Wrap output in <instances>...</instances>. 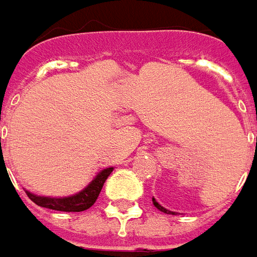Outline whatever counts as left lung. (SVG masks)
Here are the masks:
<instances>
[{
	"label": "left lung",
	"mask_w": 257,
	"mask_h": 257,
	"mask_svg": "<svg viewBox=\"0 0 257 257\" xmlns=\"http://www.w3.org/2000/svg\"><path fill=\"white\" fill-rule=\"evenodd\" d=\"M152 202H154V205H155V208L159 209L161 212H164V213H169V215H171V213H172V215H175L173 212H171V210H166V209H165L164 206H161V205H159V203H158V202H156V200L154 199V198H152Z\"/></svg>",
	"instance_id": "8db88e82"
}]
</instances>
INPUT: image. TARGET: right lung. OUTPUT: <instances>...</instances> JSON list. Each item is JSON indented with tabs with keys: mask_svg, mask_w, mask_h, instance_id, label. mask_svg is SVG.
<instances>
[{
	"mask_svg": "<svg viewBox=\"0 0 257 257\" xmlns=\"http://www.w3.org/2000/svg\"><path fill=\"white\" fill-rule=\"evenodd\" d=\"M113 168H106L102 172L96 175V178L93 179L84 190H81L79 193H76L74 196H68V198H45V196H37L32 195L31 192L27 190L28 198L38 206L42 208L54 209V210H61V212H82L92 206L95 200L98 199L99 193H101L102 186L106 181V178L111 175Z\"/></svg>",
	"mask_w": 257,
	"mask_h": 257,
	"instance_id": "right-lung-1",
	"label": "right lung"
}]
</instances>
